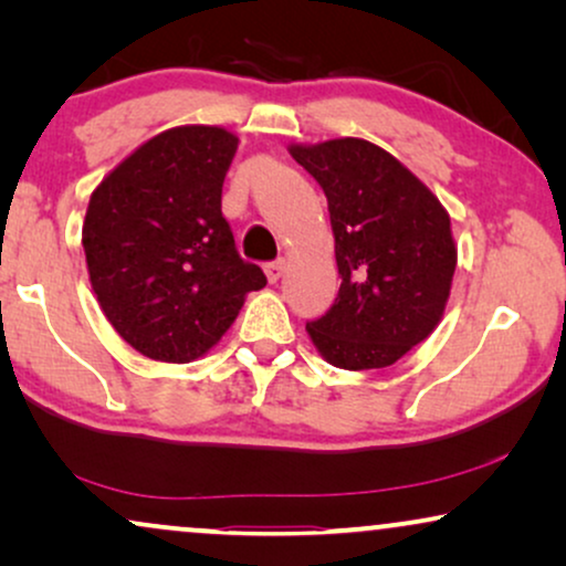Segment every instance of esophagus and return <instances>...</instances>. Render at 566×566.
I'll return each instance as SVG.
<instances>
[{
    "instance_id": "esophagus-1",
    "label": "esophagus",
    "mask_w": 566,
    "mask_h": 566,
    "mask_svg": "<svg viewBox=\"0 0 566 566\" xmlns=\"http://www.w3.org/2000/svg\"><path fill=\"white\" fill-rule=\"evenodd\" d=\"M283 270H285V260H275V262H268V265H265L268 281H270V283H277V281H281Z\"/></svg>"
}]
</instances>
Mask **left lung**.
Returning <instances> with one entry per match:
<instances>
[{"mask_svg":"<svg viewBox=\"0 0 566 566\" xmlns=\"http://www.w3.org/2000/svg\"><path fill=\"white\" fill-rule=\"evenodd\" d=\"M319 182L343 283L329 312L306 322L332 366H394L420 345L451 296L455 244L440 200L381 146L335 138L291 146Z\"/></svg>","mask_w":566,"mask_h":566,"instance_id":"8db88e82","label":"left lung"}]
</instances>
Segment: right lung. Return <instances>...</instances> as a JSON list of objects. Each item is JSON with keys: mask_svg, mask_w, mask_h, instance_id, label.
Segmentation results:
<instances>
[{"mask_svg": "<svg viewBox=\"0 0 566 566\" xmlns=\"http://www.w3.org/2000/svg\"><path fill=\"white\" fill-rule=\"evenodd\" d=\"M237 136L180 126L123 159L84 216L92 291L107 322L146 358L190 363L237 319L268 277L242 260L221 213Z\"/></svg>", "mask_w": 566, "mask_h": 566, "instance_id": "obj_1", "label": "right lung"}]
</instances>
